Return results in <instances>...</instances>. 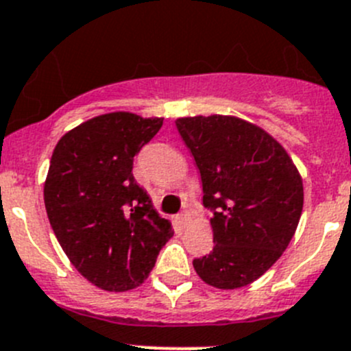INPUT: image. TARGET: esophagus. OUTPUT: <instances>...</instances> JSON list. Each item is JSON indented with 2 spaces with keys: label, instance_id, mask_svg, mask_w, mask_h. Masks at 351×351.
<instances>
[{
  "label": "esophagus",
  "instance_id": "obj_1",
  "mask_svg": "<svg viewBox=\"0 0 351 351\" xmlns=\"http://www.w3.org/2000/svg\"><path fill=\"white\" fill-rule=\"evenodd\" d=\"M176 223H178L182 228L186 227V225L191 223V215H189V213H182V215L176 218Z\"/></svg>",
  "mask_w": 351,
  "mask_h": 351
}]
</instances>
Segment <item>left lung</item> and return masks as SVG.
Listing matches in <instances>:
<instances>
[{"instance_id": "obj_1", "label": "left lung", "mask_w": 351, "mask_h": 351, "mask_svg": "<svg viewBox=\"0 0 351 351\" xmlns=\"http://www.w3.org/2000/svg\"><path fill=\"white\" fill-rule=\"evenodd\" d=\"M201 173L202 204L213 251L194 260L197 275L216 289H239L260 279L282 256L303 211V180L270 133L235 116L175 121Z\"/></svg>"}]
</instances>
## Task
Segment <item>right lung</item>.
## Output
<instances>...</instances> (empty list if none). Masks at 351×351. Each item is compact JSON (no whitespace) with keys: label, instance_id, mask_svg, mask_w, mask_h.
<instances>
[{"label":"right lung","instance_id":"right-lung-1","mask_svg":"<svg viewBox=\"0 0 351 351\" xmlns=\"http://www.w3.org/2000/svg\"><path fill=\"white\" fill-rule=\"evenodd\" d=\"M162 126V117L101 114L67 131L45 180L48 220L69 261L93 286L135 289L173 237L166 218L133 178V157Z\"/></svg>","mask_w":351,"mask_h":351}]
</instances>
